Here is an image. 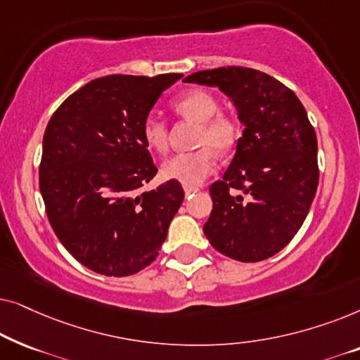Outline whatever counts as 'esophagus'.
<instances>
[{
	"label": "esophagus",
	"instance_id": "1",
	"mask_svg": "<svg viewBox=\"0 0 360 360\" xmlns=\"http://www.w3.org/2000/svg\"><path fill=\"white\" fill-rule=\"evenodd\" d=\"M184 190H185V195H191V193H196L200 188L195 185H184Z\"/></svg>",
	"mask_w": 360,
	"mask_h": 360
}]
</instances>
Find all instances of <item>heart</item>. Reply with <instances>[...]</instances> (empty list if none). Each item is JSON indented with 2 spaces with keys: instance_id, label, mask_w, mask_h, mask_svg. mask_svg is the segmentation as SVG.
Returning <instances> with one entry per match:
<instances>
[{
  "instance_id": "heart-1",
  "label": "heart",
  "mask_w": 360,
  "mask_h": 360,
  "mask_svg": "<svg viewBox=\"0 0 360 360\" xmlns=\"http://www.w3.org/2000/svg\"><path fill=\"white\" fill-rule=\"evenodd\" d=\"M176 115L198 122L193 152L175 154L162 164L160 174L167 180L184 185H198L218 165L219 154H229L238 147L243 129L239 117L231 111L218 110L219 101L213 93L193 88L172 101ZM142 139L150 150L162 154L169 147V126L159 116L149 115L141 127Z\"/></svg>"
}]
</instances>
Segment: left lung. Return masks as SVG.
<instances>
[{
	"mask_svg": "<svg viewBox=\"0 0 360 360\" xmlns=\"http://www.w3.org/2000/svg\"><path fill=\"white\" fill-rule=\"evenodd\" d=\"M218 86L238 108L244 132L224 176L210 186L203 226L211 245L239 262L280 252L307 218L318 188V142L297 95L267 73L219 67L185 78Z\"/></svg>",
	"mask_w": 360,
	"mask_h": 360,
	"instance_id": "8db88e82",
	"label": "left lung"
}]
</instances>
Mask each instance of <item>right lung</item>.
<instances>
[{"label":"right lung","mask_w":360,"mask_h":360,"mask_svg":"<svg viewBox=\"0 0 360 360\" xmlns=\"http://www.w3.org/2000/svg\"><path fill=\"white\" fill-rule=\"evenodd\" d=\"M181 77L96 78L49 121L39 165L49 223L93 272L126 277L154 262L184 201L176 180L142 190L157 167L141 132L162 91Z\"/></svg>","instance_id":"1"}]
</instances>
